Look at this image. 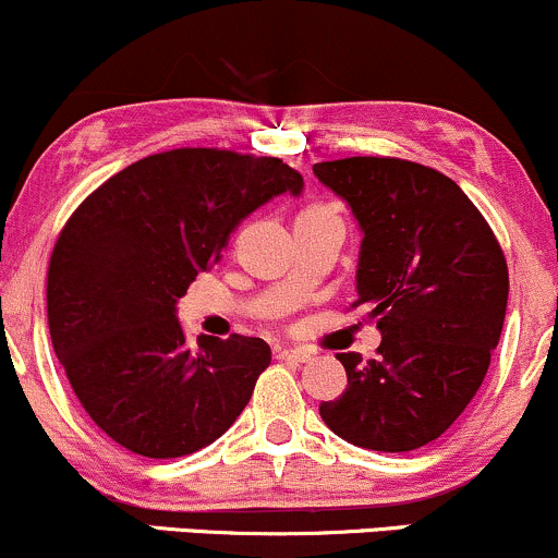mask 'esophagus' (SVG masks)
Segmentation results:
<instances>
[{"label": "esophagus", "mask_w": 558, "mask_h": 558, "mask_svg": "<svg viewBox=\"0 0 558 558\" xmlns=\"http://www.w3.org/2000/svg\"><path fill=\"white\" fill-rule=\"evenodd\" d=\"M278 360H286V363H293V365H302L310 360V352H304V349H278Z\"/></svg>", "instance_id": "esophagus-1"}]
</instances>
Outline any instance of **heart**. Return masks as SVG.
I'll use <instances>...</instances> for the list:
<instances>
[{
	"instance_id": "b5f03b06",
	"label": "heart",
	"mask_w": 558,
	"mask_h": 558,
	"mask_svg": "<svg viewBox=\"0 0 558 558\" xmlns=\"http://www.w3.org/2000/svg\"><path fill=\"white\" fill-rule=\"evenodd\" d=\"M304 214H336V209L330 204H310L299 217H304Z\"/></svg>"
}]
</instances>
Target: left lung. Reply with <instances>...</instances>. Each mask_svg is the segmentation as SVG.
<instances>
[{
	"label": "left lung",
	"mask_w": 558,
	"mask_h": 558,
	"mask_svg": "<svg viewBox=\"0 0 558 558\" xmlns=\"http://www.w3.org/2000/svg\"><path fill=\"white\" fill-rule=\"evenodd\" d=\"M363 228L357 302L381 330L376 360L336 354L347 389L320 402L349 445L418 450L452 426L485 381L508 304L504 248L450 177L389 156L312 167Z\"/></svg>",
	"instance_id": "8db88e82"
}]
</instances>
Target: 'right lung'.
<instances>
[{"label": "right lung", "mask_w": 558, "mask_h": 558, "mask_svg": "<svg viewBox=\"0 0 558 558\" xmlns=\"http://www.w3.org/2000/svg\"><path fill=\"white\" fill-rule=\"evenodd\" d=\"M302 185L280 158L177 148L121 169L63 225L47 269L52 347L82 408L121 448L190 456L248 405L269 347L232 333L193 349L174 304L243 217Z\"/></svg>", "instance_id": "add662e5"}]
</instances>
